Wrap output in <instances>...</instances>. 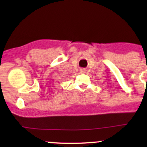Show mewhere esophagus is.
I'll list each match as a JSON object with an SVG mask.
<instances>
[{"label": "esophagus", "mask_w": 147, "mask_h": 147, "mask_svg": "<svg viewBox=\"0 0 147 147\" xmlns=\"http://www.w3.org/2000/svg\"><path fill=\"white\" fill-rule=\"evenodd\" d=\"M80 72L84 73V72H85V69L84 68H82V69H80Z\"/></svg>", "instance_id": "obj_1"}]
</instances>
